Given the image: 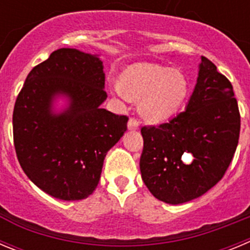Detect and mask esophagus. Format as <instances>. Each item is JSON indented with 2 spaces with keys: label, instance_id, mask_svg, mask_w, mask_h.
Wrapping results in <instances>:
<instances>
[{
  "label": "esophagus",
  "instance_id": "34e87169",
  "mask_svg": "<svg viewBox=\"0 0 250 250\" xmlns=\"http://www.w3.org/2000/svg\"><path fill=\"white\" fill-rule=\"evenodd\" d=\"M139 125H140V123H139V120L135 118H131L129 120V123H127V127H129V130L139 129Z\"/></svg>",
  "mask_w": 250,
  "mask_h": 250
}]
</instances>
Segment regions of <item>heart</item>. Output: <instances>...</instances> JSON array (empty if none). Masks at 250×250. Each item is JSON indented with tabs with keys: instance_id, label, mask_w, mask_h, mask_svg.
Segmentation results:
<instances>
[{
	"instance_id": "heart-1",
	"label": "heart",
	"mask_w": 250,
	"mask_h": 250,
	"mask_svg": "<svg viewBox=\"0 0 250 250\" xmlns=\"http://www.w3.org/2000/svg\"><path fill=\"white\" fill-rule=\"evenodd\" d=\"M121 98L140 102L145 120L159 124L177 113L188 95V82L183 73L153 63H136L124 70L121 85L114 84Z\"/></svg>"
}]
</instances>
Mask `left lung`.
I'll use <instances>...</instances> for the list:
<instances>
[{"instance_id":"left-lung-1","label":"left lung","mask_w":250,"mask_h":250,"mask_svg":"<svg viewBox=\"0 0 250 250\" xmlns=\"http://www.w3.org/2000/svg\"><path fill=\"white\" fill-rule=\"evenodd\" d=\"M186 110L159 126H144L140 171L148 191L170 205L188 202L222 180L239 140L240 115L230 82L202 57ZM191 153L189 165L182 154Z\"/></svg>"}]
</instances>
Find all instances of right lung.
<instances>
[{"instance_id":"obj_1","label":"right lung","mask_w":250,"mask_h":250,"mask_svg":"<svg viewBox=\"0 0 250 250\" xmlns=\"http://www.w3.org/2000/svg\"><path fill=\"white\" fill-rule=\"evenodd\" d=\"M103 68L98 56L61 48L29 72L16 100L18 162L54 198L78 201L93 193L106 152L127 129V116L100 106L107 98ZM58 96L68 99L61 113L53 110Z\"/></svg>"}]
</instances>
